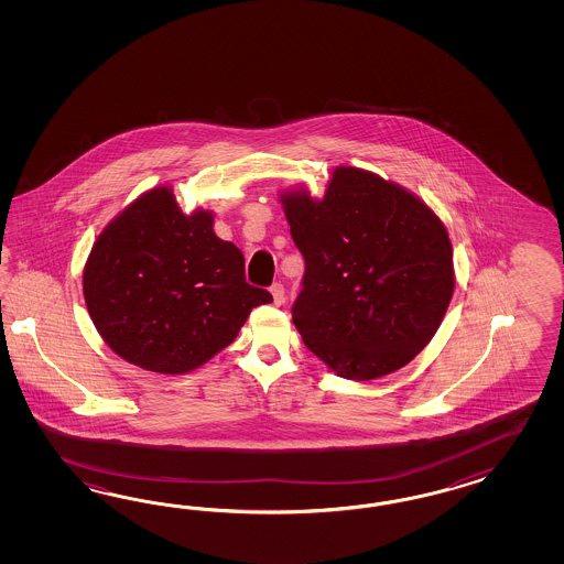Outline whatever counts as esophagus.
<instances>
[{
    "label": "esophagus",
    "mask_w": 564,
    "mask_h": 564,
    "mask_svg": "<svg viewBox=\"0 0 564 564\" xmlns=\"http://www.w3.org/2000/svg\"><path fill=\"white\" fill-rule=\"evenodd\" d=\"M271 293H273L274 306H281L285 302V288L281 283H274Z\"/></svg>",
    "instance_id": "esophagus-1"
}]
</instances>
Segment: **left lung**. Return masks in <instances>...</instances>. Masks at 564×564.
Returning a JSON list of instances; mask_svg holds the SVG:
<instances>
[{
	"instance_id": "left-lung-1",
	"label": "left lung",
	"mask_w": 564,
	"mask_h": 564,
	"mask_svg": "<svg viewBox=\"0 0 564 564\" xmlns=\"http://www.w3.org/2000/svg\"><path fill=\"white\" fill-rule=\"evenodd\" d=\"M306 260L291 307L307 349L347 380H375L415 358L455 290L443 221L415 194L372 171L337 167L321 200L281 194Z\"/></svg>"
}]
</instances>
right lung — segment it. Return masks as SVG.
I'll return each mask as SVG.
<instances>
[{
    "mask_svg": "<svg viewBox=\"0 0 564 564\" xmlns=\"http://www.w3.org/2000/svg\"><path fill=\"white\" fill-rule=\"evenodd\" d=\"M86 307L121 359L186 375L238 337L252 307L273 302L246 283L243 254L213 231V213L184 215L170 186L138 196L102 229L83 273Z\"/></svg>",
    "mask_w": 564,
    "mask_h": 564,
    "instance_id": "add662e5",
    "label": "right lung"
}]
</instances>
